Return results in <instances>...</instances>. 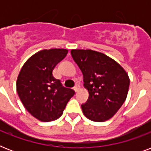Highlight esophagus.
<instances>
[{
    "label": "esophagus",
    "instance_id": "obj_1",
    "mask_svg": "<svg viewBox=\"0 0 151 151\" xmlns=\"http://www.w3.org/2000/svg\"><path fill=\"white\" fill-rule=\"evenodd\" d=\"M79 88H80V86H79V85H76L75 86L73 87V90H74V91H75L76 92H78V90H79Z\"/></svg>",
    "mask_w": 151,
    "mask_h": 151
}]
</instances>
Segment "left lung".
<instances>
[{
    "mask_svg": "<svg viewBox=\"0 0 151 151\" xmlns=\"http://www.w3.org/2000/svg\"><path fill=\"white\" fill-rule=\"evenodd\" d=\"M71 55L83 73L84 87L88 91L83 114L93 122L110 119L127 98L129 75L119 63L96 51L72 49Z\"/></svg>",
    "mask_w": 151,
    "mask_h": 151,
    "instance_id": "obj_1",
    "label": "left lung"
}]
</instances>
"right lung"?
I'll return each instance as SVG.
<instances>
[{
  "label": "right lung",
  "mask_w": 151,
  "mask_h": 151,
  "mask_svg": "<svg viewBox=\"0 0 151 151\" xmlns=\"http://www.w3.org/2000/svg\"><path fill=\"white\" fill-rule=\"evenodd\" d=\"M67 49L52 48L37 52L22 66L16 81L20 100L28 112L41 122L58 119L74 91L53 77L55 66L66 57Z\"/></svg>",
  "instance_id": "1"
}]
</instances>
